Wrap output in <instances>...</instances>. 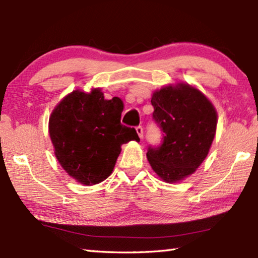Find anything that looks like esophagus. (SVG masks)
I'll list each match as a JSON object with an SVG mask.
<instances>
[{
	"mask_svg": "<svg viewBox=\"0 0 258 258\" xmlns=\"http://www.w3.org/2000/svg\"><path fill=\"white\" fill-rule=\"evenodd\" d=\"M137 133H138V135H139V138L140 139H143V128H142V126H138L137 128Z\"/></svg>",
	"mask_w": 258,
	"mask_h": 258,
	"instance_id": "34e87169",
	"label": "esophagus"
}]
</instances>
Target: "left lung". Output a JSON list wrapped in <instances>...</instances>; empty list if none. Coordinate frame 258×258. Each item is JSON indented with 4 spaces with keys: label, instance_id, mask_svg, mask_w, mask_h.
<instances>
[{
    "label": "left lung",
    "instance_id": "1",
    "mask_svg": "<svg viewBox=\"0 0 258 258\" xmlns=\"http://www.w3.org/2000/svg\"><path fill=\"white\" fill-rule=\"evenodd\" d=\"M151 104L164 138L159 147L148 149V161L164 182H181L208 155L216 134V109L202 91L183 82L156 90Z\"/></svg>",
    "mask_w": 258,
    "mask_h": 258
}]
</instances>
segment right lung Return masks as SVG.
<instances>
[{
  "label": "right lung",
  "instance_id": "add662e5",
  "mask_svg": "<svg viewBox=\"0 0 258 258\" xmlns=\"http://www.w3.org/2000/svg\"><path fill=\"white\" fill-rule=\"evenodd\" d=\"M123 102L106 100L101 89L75 90L56 104L49 118L54 155L69 176L94 185L110 175L121 145L140 141L137 131L120 124Z\"/></svg>",
  "mask_w": 258,
  "mask_h": 258
}]
</instances>
